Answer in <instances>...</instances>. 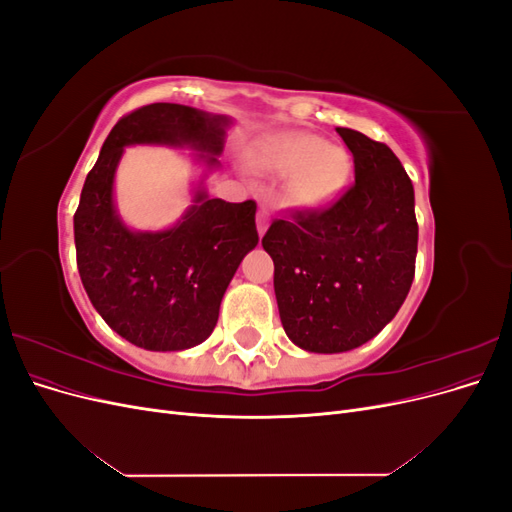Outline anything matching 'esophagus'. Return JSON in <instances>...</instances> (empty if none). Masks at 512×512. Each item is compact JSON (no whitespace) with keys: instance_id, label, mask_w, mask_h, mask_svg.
Instances as JSON below:
<instances>
[{"instance_id":"1","label":"esophagus","mask_w":512,"mask_h":512,"mask_svg":"<svg viewBox=\"0 0 512 512\" xmlns=\"http://www.w3.org/2000/svg\"><path fill=\"white\" fill-rule=\"evenodd\" d=\"M256 226H258V235L262 237L265 235V230L269 228V213L265 207L258 209V215H256Z\"/></svg>"}]
</instances>
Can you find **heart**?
<instances>
[{
	"instance_id": "heart-1",
	"label": "heart",
	"mask_w": 512,
	"mask_h": 512,
	"mask_svg": "<svg viewBox=\"0 0 512 512\" xmlns=\"http://www.w3.org/2000/svg\"><path fill=\"white\" fill-rule=\"evenodd\" d=\"M265 164L277 175H290L286 200L303 211L331 203L350 175L348 153L337 145H327L322 136L312 132L275 136L265 153Z\"/></svg>"
}]
</instances>
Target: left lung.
<instances>
[{
	"label": "left lung",
	"mask_w": 512,
	"mask_h": 512,
	"mask_svg": "<svg viewBox=\"0 0 512 512\" xmlns=\"http://www.w3.org/2000/svg\"><path fill=\"white\" fill-rule=\"evenodd\" d=\"M354 183L322 211L275 220L262 247L284 331L307 352H346L376 337L404 305L416 262L414 188L395 153L337 128Z\"/></svg>",
	"instance_id": "obj_1"
}]
</instances>
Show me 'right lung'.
I'll return each mask as SVG.
<instances>
[{"label":"right lung","instance_id":"add662e5","mask_svg":"<svg viewBox=\"0 0 512 512\" xmlns=\"http://www.w3.org/2000/svg\"><path fill=\"white\" fill-rule=\"evenodd\" d=\"M230 117L156 102L121 117L85 179L74 213L76 265L104 322L130 344L188 350L215 329L224 292L258 245L256 203L209 198L203 181L192 207L164 230H132L119 218L113 185L123 149L168 145L194 149L207 170L220 166Z\"/></svg>","mask_w":512,"mask_h":512}]
</instances>
